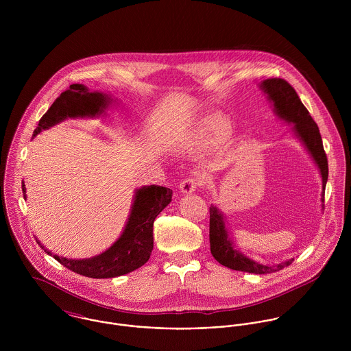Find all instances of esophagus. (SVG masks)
I'll use <instances>...</instances> for the list:
<instances>
[{
	"label": "esophagus",
	"mask_w": 351,
	"mask_h": 351,
	"mask_svg": "<svg viewBox=\"0 0 351 351\" xmlns=\"http://www.w3.org/2000/svg\"><path fill=\"white\" fill-rule=\"evenodd\" d=\"M201 185V180L199 177H188L180 184V189L182 193H193Z\"/></svg>",
	"instance_id": "obj_1"
}]
</instances>
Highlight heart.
Masks as SVG:
<instances>
[{
  "label": "heart",
  "mask_w": 351,
  "mask_h": 351,
  "mask_svg": "<svg viewBox=\"0 0 351 351\" xmlns=\"http://www.w3.org/2000/svg\"><path fill=\"white\" fill-rule=\"evenodd\" d=\"M231 131V125L227 121H217L212 128H210V135H209V142H221L224 141Z\"/></svg>",
  "instance_id": "heart-1"
}]
</instances>
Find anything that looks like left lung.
<instances>
[{
	"mask_svg": "<svg viewBox=\"0 0 351 351\" xmlns=\"http://www.w3.org/2000/svg\"><path fill=\"white\" fill-rule=\"evenodd\" d=\"M259 88L266 93L276 114L281 120L293 124V131L296 136L300 139L301 143L311 154L312 159L319 167L323 184L322 202H324V189L328 178V162L323 149V142L317 124L313 121L308 109L301 102L296 90L285 80L269 78L262 81ZM322 206H324V204ZM209 243L213 258L223 266L232 270L254 274H267L281 270L293 262L292 258L278 265H263L239 252V250L235 249L232 241L228 238V231L221 210H219V208L215 205H210L209 208Z\"/></svg>",
	"mask_w": 351,
	"mask_h": 351,
	"instance_id": "obj_1",
	"label": "left lung"
}]
</instances>
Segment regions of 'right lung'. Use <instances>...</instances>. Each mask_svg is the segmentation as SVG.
<instances>
[{"label":"right lung","instance_id":"add662e5","mask_svg":"<svg viewBox=\"0 0 351 351\" xmlns=\"http://www.w3.org/2000/svg\"><path fill=\"white\" fill-rule=\"evenodd\" d=\"M112 101L113 99H110L109 95L89 92L86 86L73 84L53 101L50 109L39 120V124L34 131V136H36L42 130H47L66 119L100 116ZM23 195L24 199H27L24 182ZM171 195V189L158 185L138 189L135 192L131 212L123 234L108 250L93 258L69 259L55 254L52 255L51 251L45 249L39 241L36 242L64 267L85 277L113 278L131 273L149 261L154 247V220L167 206V204H170Z\"/></svg>","mask_w":351,"mask_h":351}]
</instances>
